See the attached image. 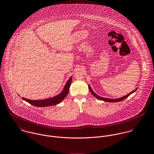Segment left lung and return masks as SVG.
<instances>
[{"label": "left lung", "mask_w": 154, "mask_h": 154, "mask_svg": "<svg viewBox=\"0 0 154 154\" xmlns=\"http://www.w3.org/2000/svg\"><path fill=\"white\" fill-rule=\"evenodd\" d=\"M88 88H89V90L90 91L91 93L95 97H96L97 99H99V100H103V101H104V102H118L122 101V100H125V99H126V98H127L128 96H129L131 94H132L133 93H134V92L137 90V88L136 89H135L134 90H133L132 91H131V93H129L127 95H126V96H123V97H120V98H118V99H108V98H104V97H100V96L97 95V94L93 91L91 87H90V85H88Z\"/></svg>", "instance_id": "obj_1"}]
</instances>
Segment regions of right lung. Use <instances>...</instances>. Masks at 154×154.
Masks as SVG:
<instances>
[{
	"label": "right lung",
	"mask_w": 154,
	"mask_h": 154,
	"mask_svg": "<svg viewBox=\"0 0 154 154\" xmlns=\"http://www.w3.org/2000/svg\"><path fill=\"white\" fill-rule=\"evenodd\" d=\"M72 81V77H71L69 79V80L67 82L66 84L64 85L62 91L58 94V95L52 97L51 98H48L47 99L44 100H30L26 98L23 97L22 99L25 101L29 103V104L36 106V107H46V106H50L56 105L60 102H61L67 96L69 91V88L71 83Z\"/></svg>",
	"instance_id": "right-lung-1"
}]
</instances>
